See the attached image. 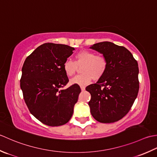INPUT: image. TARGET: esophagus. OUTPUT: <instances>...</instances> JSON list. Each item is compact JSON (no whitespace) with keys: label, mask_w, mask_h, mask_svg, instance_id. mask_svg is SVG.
<instances>
[{"label":"esophagus","mask_w":157,"mask_h":157,"mask_svg":"<svg viewBox=\"0 0 157 157\" xmlns=\"http://www.w3.org/2000/svg\"><path fill=\"white\" fill-rule=\"evenodd\" d=\"M81 89L82 91H84L85 89V87H84V86H81Z\"/></svg>","instance_id":"34e87169"}]
</instances>
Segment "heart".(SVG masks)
<instances>
[{
    "mask_svg": "<svg viewBox=\"0 0 157 157\" xmlns=\"http://www.w3.org/2000/svg\"><path fill=\"white\" fill-rule=\"evenodd\" d=\"M81 67L82 74L75 76L70 81L71 84L85 85L94 80L100 79L106 72L108 62L101 55H95L88 50H81L75 55L74 61L67 59L63 68L66 75L70 77L75 75L78 67Z\"/></svg>",
    "mask_w": 157,
    "mask_h": 157,
    "instance_id": "1",
    "label": "heart"
}]
</instances>
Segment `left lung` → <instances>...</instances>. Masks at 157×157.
<instances>
[{"instance_id":"obj_1","label":"left lung","mask_w":157,"mask_h":157,"mask_svg":"<svg viewBox=\"0 0 157 157\" xmlns=\"http://www.w3.org/2000/svg\"><path fill=\"white\" fill-rule=\"evenodd\" d=\"M90 48L103 54L108 62L104 75L86 87L91 96V114L98 122H117L129 113L138 94V64L129 50L113 43L105 41Z\"/></svg>"}]
</instances>
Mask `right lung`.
Listing matches in <instances>:
<instances>
[{
  "mask_svg": "<svg viewBox=\"0 0 157 157\" xmlns=\"http://www.w3.org/2000/svg\"><path fill=\"white\" fill-rule=\"evenodd\" d=\"M74 47L62 44L44 43L38 47L24 63L20 87L30 113L48 126L63 125L71 119L81 90L68 82L63 63Z\"/></svg>",
  "mask_w": 157,
  "mask_h": 157,
  "instance_id": "obj_1",
  "label": "right lung"
}]
</instances>
